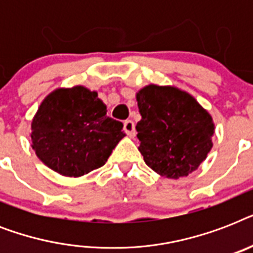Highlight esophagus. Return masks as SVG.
<instances>
[{"label": "esophagus", "instance_id": "obj_1", "mask_svg": "<svg viewBox=\"0 0 253 253\" xmlns=\"http://www.w3.org/2000/svg\"><path fill=\"white\" fill-rule=\"evenodd\" d=\"M123 130L128 136H135V123L131 119H127L123 123Z\"/></svg>", "mask_w": 253, "mask_h": 253}]
</instances>
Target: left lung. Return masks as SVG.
I'll use <instances>...</instances> for the list:
<instances>
[{
	"label": "left lung",
	"instance_id": "1",
	"mask_svg": "<svg viewBox=\"0 0 253 253\" xmlns=\"http://www.w3.org/2000/svg\"><path fill=\"white\" fill-rule=\"evenodd\" d=\"M142 119L139 151L155 172L168 178L188 176L212 147L211 115L194 97L173 86L148 85L136 93Z\"/></svg>",
	"mask_w": 253,
	"mask_h": 253
}]
</instances>
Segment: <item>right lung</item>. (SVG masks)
<instances>
[{
    "mask_svg": "<svg viewBox=\"0 0 253 253\" xmlns=\"http://www.w3.org/2000/svg\"><path fill=\"white\" fill-rule=\"evenodd\" d=\"M106 113L97 91L84 86L53 90L31 123L35 154L48 168L68 177L105 166L125 136L123 123Z\"/></svg>",
    "mask_w": 253,
    "mask_h": 253,
    "instance_id": "obj_1",
    "label": "right lung"
}]
</instances>
